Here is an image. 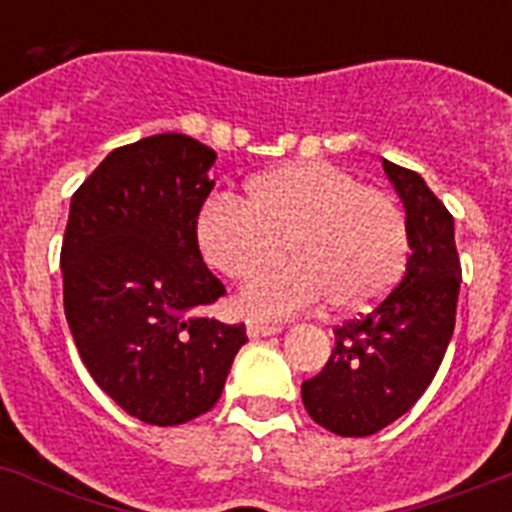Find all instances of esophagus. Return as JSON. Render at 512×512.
<instances>
[{
	"instance_id": "34e87169",
	"label": "esophagus",
	"mask_w": 512,
	"mask_h": 512,
	"mask_svg": "<svg viewBox=\"0 0 512 512\" xmlns=\"http://www.w3.org/2000/svg\"><path fill=\"white\" fill-rule=\"evenodd\" d=\"M283 327L281 324H262V322H247V335L250 337H268L278 335Z\"/></svg>"
}]
</instances>
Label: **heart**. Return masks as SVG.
<instances>
[{
  "label": "heart",
  "mask_w": 512,
  "mask_h": 512,
  "mask_svg": "<svg viewBox=\"0 0 512 512\" xmlns=\"http://www.w3.org/2000/svg\"><path fill=\"white\" fill-rule=\"evenodd\" d=\"M198 239L213 268L237 281L273 268L291 242L299 260L242 291L257 317H288L327 299L340 311L368 309L399 281L410 252L399 203L330 162L257 177L250 201L216 195L201 211Z\"/></svg>",
  "instance_id": "1"
}]
</instances>
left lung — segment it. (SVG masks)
<instances>
[{
    "instance_id": "1",
    "label": "left lung",
    "mask_w": 512,
    "mask_h": 512,
    "mask_svg": "<svg viewBox=\"0 0 512 512\" xmlns=\"http://www.w3.org/2000/svg\"><path fill=\"white\" fill-rule=\"evenodd\" d=\"M407 211L410 260L397 288L358 319L335 327V350L301 384L311 420L363 438L402 417L428 389L456 324L461 262L453 216L417 172L384 159Z\"/></svg>"
}]
</instances>
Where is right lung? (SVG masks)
Returning a JSON list of instances; mask_svg holds the SVG:
<instances>
[{
    "label": "right lung",
    "mask_w": 512,
    "mask_h": 512,
    "mask_svg": "<svg viewBox=\"0 0 512 512\" xmlns=\"http://www.w3.org/2000/svg\"><path fill=\"white\" fill-rule=\"evenodd\" d=\"M213 162L182 133L118 146L71 195L61 244L79 358L128 415L162 428L219 402L247 342L244 324L195 314L226 293L198 247Z\"/></svg>",
    "instance_id": "right-lung-1"
}]
</instances>
